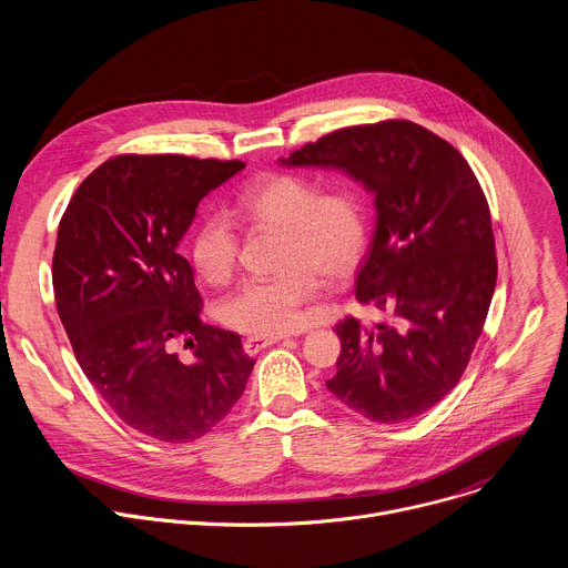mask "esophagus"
Listing matches in <instances>:
<instances>
[{"label": "esophagus", "instance_id": "1", "mask_svg": "<svg viewBox=\"0 0 568 568\" xmlns=\"http://www.w3.org/2000/svg\"><path fill=\"white\" fill-rule=\"evenodd\" d=\"M283 337H247L245 342H242V348H245L247 355H258L263 348L272 346V344H278Z\"/></svg>", "mask_w": 568, "mask_h": 568}]
</instances>
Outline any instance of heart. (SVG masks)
<instances>
[{"instance_id":"heart-1","label":"heart","mask_w":568,"mask_h":568,"mask_svg":"<svg viewBox=\"0 0 568 568\" xmlns=\"http://www.w3.org/2000/svg\"><path fill=\"white\" fill-rule=\"evenodd\" d=\"M233 213L252 224L283 229L281 272L250 278L222 298L224 326L252 337H278L305 326V307L321 292V272L331 281L351 276L368 245V209L353 184L328 191L294 173L256 180L233 202ZM191 261L213 285L231 278L237 263V233L222 213L204 215L191 235Z\"/></svg>"}]
</instances>
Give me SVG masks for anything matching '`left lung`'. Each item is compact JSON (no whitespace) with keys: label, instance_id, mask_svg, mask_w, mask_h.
<instances>
[{"label":"left lung","instance_id":"1","mask_svg":"<svg viewBox=\"0 0 568 568\" xmlns=\"http://www.w3.org/2000/svg\"><path fill=\"white\" fill-rule=\"evenodd\" d=\"M337 169L375 195L377 222L357 301L390 314L346 316L328 390L373 423H404L460 379L497 285L490 206L465 156L427 128L388 119L335 130L281 159Z\"/></svg>","mask_w":568,"mask_h":568}]
</instances>
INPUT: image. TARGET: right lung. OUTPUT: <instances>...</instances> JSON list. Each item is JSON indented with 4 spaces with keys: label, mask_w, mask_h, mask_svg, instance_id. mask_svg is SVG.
Wrapping results in <instances>:
<instances>
[{
    "label": "right lung",
    "mask_w": 568,
    "mask_h": 568,
    "mask_svg": "<svg viewBox=\"0 0 568 568\" xmlns=\"http://www.w3.org/2000/svg\"><path fill=\"white\" fill-rule=\"evenodd\" d=\"M242 169L119 154L78 186L58 226L53 294L73 355L110 409L161 443L209 434L256 364L240 335L200 318L193 267L178 252L200 200Z\"/></svg>",
    "instance_id": "add662e5"
}]
</instances>
